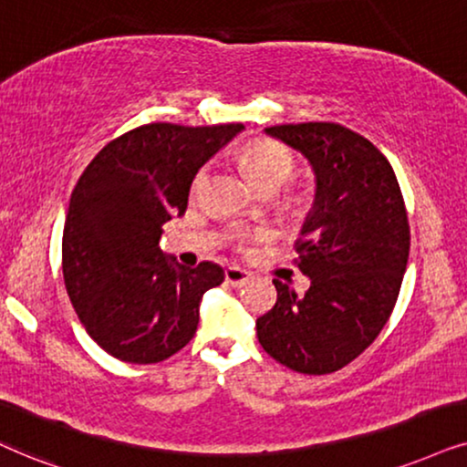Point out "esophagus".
Masks as SVG:
<instances>
[{"label":"esophagus","instance_id":"obj_1","mask_svg":"<svg viewBox=\"0 0 467 467\" xmlns=\"http://www.w3.org/2000/svg\"><path fill=\"white\" fill-rule=\"evenodd\" d=\"M223 275H226V282L233 286H245L247 282L252 280V274L250 271L241 269V267H226L223 271Z\"/></svg>","mask_w":467,"mask_h":467}]
</instances>
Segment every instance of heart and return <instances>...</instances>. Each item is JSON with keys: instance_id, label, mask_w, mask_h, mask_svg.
Listing matches in <instances>:
<instances>
[{"instance_id": "1", "label": "heart", "mask_w": 467, "mask_h": 467, "mask_svg": "<svg viewBox=\"0 0 467 467\" xmlns=\"http://www.w3.org/2000/svg\"><path fill=\"white\" fill-rule=\"evenodd\" d=\"M241 165H244L247 179L258 190H280L293 172V157L285 146L275 141H254L241 152ZM206 170H202L193 181V192L204 185Z\"/></svg>"}]
</instances>
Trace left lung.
<instances>
[{
	"label": "left lung",
	"mask_w": 467,
	"mask_h": 467,
	"mask_svg": "<svg viewBox=\"0 0 467 467\" xmlns=\"http://www.w3.org/2000/svg\"><path fill=\"white\" fill-rule=\"evenodd\" d=\"M306 157L315 200L299 233L297 295L274 280L277 302L256 321L263 349L304 375H327L373 342L397 304L410 223L392 165L362 135L334 122L265 129Z\"/></svg>",
	"instance_id": "left-lung-1"
}]
</instances>
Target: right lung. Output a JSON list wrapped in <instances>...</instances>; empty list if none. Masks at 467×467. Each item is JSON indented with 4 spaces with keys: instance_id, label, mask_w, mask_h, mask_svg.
I'll return each mask as SVG.
<instances>
[{
    "instance_id": "1",
    "label": "right lung",
    "mask_w": 467,
    "mask_h": 467,
    "mask_svg": "<svg viewBox=\"0 0 467 467\" xmlns=\"http://www.w3.org/2000/svg\"><path fill=\"white\" fill-rule=\"evenodd\" d=\"M244 125L133 129L92 159L70 196L62 271L90 338L122 362L174 356L198 329L202 295L223 269H187L161 247L163 223L182 215L198 170Z\"/></svg>"
}]
</instances>
